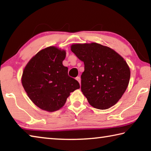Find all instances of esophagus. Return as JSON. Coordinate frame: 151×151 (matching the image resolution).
Wrapping results in <instances>:
<instances>
[{"label": "esophagus", "mask_w": 151, "mask_h": 151, "mask_svg": "<svg viewBox=\"0 0 151 151\" xmlns=\"http://www.w3.org/2000/svg\"><path fill=\"white\" fill-rule=\"evenodd\" d=\"M76 80L81 85V77H80V76H77V77H76Z\"/></svg>", "instance_id": "obj_1"}]
</instances>
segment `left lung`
I'll use <instances>...</instances> for the list:
<instances>
[{"instance_id": "8db88e82", "label": "left lung", "mask_w": 151, "mask_h": 151, "mask_svg": "<svg viewBox=\"0 0 151 151\" xmlns=\"http://www.w3.org/2000/svg\"><path fill=\"white\" fill-rule=\"evenodd\" d=\"M71 51L85 65L81 91L94 108L104 110L118 102L129 83L131 70L116 51L96 42L73 44Z\"/></svg>"}]
</instances>
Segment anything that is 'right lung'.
<instances>
[{"label": "right lung", "instance_id": "obj_1", "mask_svg": "<svg viewBox=\"0 0 151 151\" xmlns=\"http://www.w3.org/2000/svg\"><path fill=\"white\" fill-rule=\"evenodd\" d=\"M66 51L54 46L40 50L27 64L22 85L36 106L55 112L65 105L70 93L80 88L78 82L68 75L63 66Z\"/></svg>", "mask_w": 151, "mask_h": 151}]
</instances>
